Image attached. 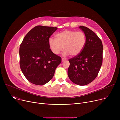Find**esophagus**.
<instances>
[{"mask_svg":"<svg viewBox=\"0 0 120 120\" xmlns=\"http://www.w3.org/2000/svg\"><path fill=\"white\" fill-rule=\"evenodd\" d=\"M66 60L64 59V58H62V62H64V61H65Z\"/></svg>","mask_w":120,"mask_h":120,"instance_id":"obj_1","label":"esophagus"}]
</instances>
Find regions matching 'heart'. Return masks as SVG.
<instances>
[{
  "label": "heart",
  "mask_w": 120,
  "mask_h": 120,
  "mask_svg": "<svg viewBox=\"0 0 120 120\" xmlns=\"http://www.w3.org/2000/svg\"><path fill=\"white\" fill-rule=\"evenodd\" d=\"M55 37L56 39L52 37L49 39V47L55 54H59L63 48L64 55H78L86 43V35L82 32L66 30L56 34Z\"/></svg>",
  "instance_id": "1"
}]
</instances>
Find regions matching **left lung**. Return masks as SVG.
Returning a JSON list of instances; mask_svg holds the SVG:
<instances>
[{
    "label": "left lung",
    "mask_w": 120,
    "mask_h": 120,
    "mask_svg": "<svg viewBox=\"0 0 120 120\" xmlns=\"http://www.w3.org/2000/svg\"><path fill=\"white\" fill-rule=\"evenodd\" d=\"M86 37L85 46L81 52L69 59L68 76L74 84L85 86L97 76L103 61V47L98 36L88 28L80 26Z\"/></svg>",
    "instance_id": "8db88e82"
}]
</instances>
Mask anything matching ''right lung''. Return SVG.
<instances>
[{
  "mask_svg": "<svg viewBox=\"0 0 120 120\" xmlns=\"http://www.w3.org/2000/svg\"><path fill=\"white\" fill-rule=\"evenodd\" d=\"M57 29L37 26L25 36L19 48L20 66L25 77L32 84L44 85L54 76L61 58L50 49L49 39Z\"/></svg>",
  "mask_w": 120,
  "mask_h": 120,
  "instance_id": "1",
  "label": "right lung"
}]
</instances>
